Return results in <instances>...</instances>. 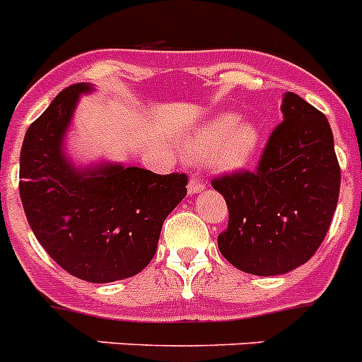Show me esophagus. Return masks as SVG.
<instances>
[{
  "label": "esophagus",
  "instance_id": "34e87169",
  "mask_svg": "<svg viewBox=\"0 0 362 362\" xmlns=\"http://www.w3.org/2000/svg\"><path fill=\"white\" fill-rule=\"evenodd\" d=\"M201 190H204V183H201L199 177L192 175L190 181H188V194H190V196H196Z\"/></svg>",
  "mask_w": 362,
  "mask_h": 362
}]
</instances>
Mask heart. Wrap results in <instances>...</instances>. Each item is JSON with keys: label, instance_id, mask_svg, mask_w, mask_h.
Here are the masks:
<instances>
[{"label": "heart", "instance_id": "obj_1", "mask_svg": "<svg viewBox=\"0 0 362 362\" xmlns=\"http://www.w3.org/2000/svg\"><path fill=\"white\" fill-rule=\"evenodd\" d=\"M263 141L254 119H239L233 112H221L188 136L185 150L192 159H210L214 168L226 174L252 165Z\"/></svg>", "mask_w": 362, "mask_h": 362}]
</instances>
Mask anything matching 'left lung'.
<instances>
[{"label":"left lung","mask_w":362,"mask_h":362,"mask_svg":"<svg viewBox=\"0 0 362 362\" xmlns=\"http://www.w3.org/2000/svg\"><path fill=\"white\" fill-rule=\"evenodd\" d=\"M255 172L212 181L228 204V228L217 238L223 257L254 276H281L321 246L337 209L341 168L325 114L293 92Z\"/></svg>","instance_id":"8db88e82"}]
</instances>
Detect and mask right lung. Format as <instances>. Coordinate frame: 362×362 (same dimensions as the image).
<instances>
[{"label": "right lung", "mask_w": 362, "mask_h": 362, "mask_svg": "<svg viewBox=\"0 0 362 362\" xmlns=\"http://www.w3.org/2000/svg\"><path fill=\"white\" fill-rule=\"evenodd\" d=\"M92 90L90 83L69 86L28 127L19 196L32 232L63 270L88 283H112L152 261L163 223L187 196L188 179L119 163L76 165L65 136L79 95Z\"/></svg>", "instance_id": "1"}]
</instances>
